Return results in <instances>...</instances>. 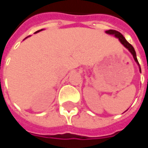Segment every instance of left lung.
<instances>
[{"mask_svg":"<svg viewBox=\"0 0 148 148\" xmlns=\"http://www.w3.org/2000/svg\"><path fill=\"white\" fill-rule=\"evenodd\" d=\"M106 33L107 34H110V35H114L115 38H117L119 40V42H121V44L124 46L125 48H127V49L130 51V53L132 54V56L134 58V59L136 62V63L138 64V66H139V71H140V73H141V68H140V66H139V62H138V60H137V58H136V53L135 51V49H134V47L132 46L129 42L125 39V38L123 36V35L121 34L119 32H118L116 30H113V29H109V30H106Z\"/></svg>","mask_w":148,"mask_h":148,"instance_id":"1","label":"left lung"}]
</instances>
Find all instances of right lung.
I'll return each mask as SVG.
<instances>
[{
  "instance_id": "right-lung-1",
  "label": "right lung",
  "mask_w": 148,
  "mask_h": 148,
  "mask_svg": "<svg viewBox=\"0 0 148 148\" xmlns=\"http://www.w3.org/2000/svg\"><path fill=\"white\" fill-rule=\"evenodd\" d=\"M42 30H43V29H41V30H38V31H37V32H35V34H37V33H38V32H40V31H42Z\"/></svg>"
}]
</instances>
